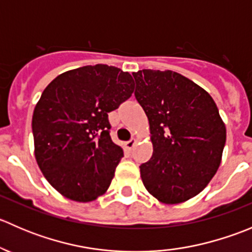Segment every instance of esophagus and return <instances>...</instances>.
<instances>
[{
	"label": "esophagus",
	"instance_id": "esophagus-1",
	"mask_svg": "<svg viewBox=\"0 0 252 252\" xmlns=\"http://www.w3.org/2000/svg\"><path fill=\"white\" fill-rule=\"evenodd\" d=\"M135 144H136L135 139H130V140L126 142V147L129 150V151H131V150L134 149V146H135Z\"/></svg>",
	"mask_w": 252,
	"mask_h": 252
}]
</instances>
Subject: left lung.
I'll list each match as a JSON object with an SVG mask.
<instances>
[{
    "mask_svg": "<svg viewBox=\"0 0 252 252\" xmlns=\"http://www.w3.org/2000/svg\"><path fill=\"white\" fill-rule=\"evenodd\" d=\"M135 98L150 123L154 152L140 164L147 191L179 204L205 189L220 164L225 126L210 94L172 70L133 73Z\"/></svg>",
    "mask_w": 252,
    "mask_h": 252,
    "instance_id": "left-lung-1",
    "label": "left lung"
}]
</instances>
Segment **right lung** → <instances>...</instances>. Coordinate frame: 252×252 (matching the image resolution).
I'll return each mask as SVG.
<instances>
[{
	"label": "right lung",
	"mask_w": 252,
	"mask_h": 252,
	"mask_svg": "<svg viewBox=\"0 0 252 252\" xmlns=\"http://www.w3.org/2000/svg\"><path fill=\"white\" fill-rule=\"evenodd\" d=\"M134 91L128 72L85 65L53 79L32 114L35 157L63 196L93 201L110 187L123 150L112 141L108 113Z\"/></svg>",
	"instance_id": "right-lung-1"
}]
</instances>
